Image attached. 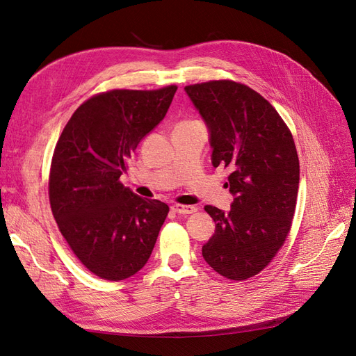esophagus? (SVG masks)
I'll list each match as a JSON object with an SVG mask.
<instances>
[{"instance_id": "1", "label": "esophagus", "mask_w": 356, "mask_h": 356, "mask_svg": "<svg viewBox=\"0 0 356 356\" xmlns=\"http://www.w3.org/2000/svg\"><path fill=\"white\" fill-rule=\"evenodd\" d=\"M172 211L177 212V213H191L195 212L196 208L195 207H190V204H172Z\"/></svg>"}]
</instances>
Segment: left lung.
I'll return each instance as SVG.
<instances>
[{"mask_svg":"<svg viewBox=\"0 0 356 356\" xmlns=\"http://www.w3.org/2000/svg\"><path fill=\"white\" fill-rule=\"evenodd\" d=\"M209 132L212 166L232 170L230 211L204 207L215 233L202 255L232 281L260 273L285 242L294 217L300 165L281 115L245 84L229 80L184 88Z\"/></svg>","mask_w":356,"mask_h":356,"instance_id":"obj_1","label":"left lung"}]
</instances>
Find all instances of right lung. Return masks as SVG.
Returning a JSON list of instances; mask_svg holds the SVG:
<instances>
[{"mask_svg": "<svg viewBox=\"0 0 356 356\" xmlns=\"http://www.w3.org/2000/svg\"><path fill=\"white\" fill-rule=\"evenodd\" d=\"M177 86L111 90L81 104L51 159L53 217L72 252L108 281L141 270L153 252L169 208L124 187L120 177L138 144L163 120Z\"/></svg>", "mask_w": 356, "mask_h": 356, "instance_id": "obj_1", "label": "right lung"}]
</instances>
